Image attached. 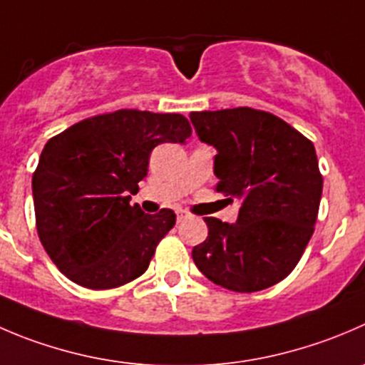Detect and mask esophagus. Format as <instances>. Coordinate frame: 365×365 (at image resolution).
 <instances>
[{
    "mask_svg": "<svg viewBox=\"0 0 365 365\" xmlns=\"http://www.w3.org/2000/svg\"><path fill=\"white\" fill-rule=\"evenodd\" d=\"M185 217H187L185 212H183V210H178V222H180V221H183V219H185Z\"/></svg>",
    "mask_w": 365,
    "mask_h": 365,
    "instance_id": "34e87169",
    "label": "esophagus"
}]
</instances>
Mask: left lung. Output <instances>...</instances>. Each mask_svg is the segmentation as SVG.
Segmentation results:
<instances>
[{"mask_svg": "<svg viewBox=\"0 0 365 365\" xmlns=\"http://www.w3.org/2000/svg\"><path fill=\"white\" fill-rule=\"evenodd\" d=\"M190 121L217 150L215 190L240 203L233 225L205 217L208 237L194 246V264L228 291L278 284L302 258L319 212L323 175L312 140L250 107L190 112Z\"/></svg>", "mask_w": 365, "mask_h": 365, "instance_id": "8db88e82", "label": "left lung"}]
</instances>
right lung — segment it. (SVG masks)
<instances>
[{"label": "right lung", "instance_id": "add662e5", "mask_svg": "<svg viewBox=\"0 0 365 365\" xmlns=\"http://www.w3.org/2000/svg\"><path fill=\"white\" fill-rule=\"evenodd\" d=\"M182 114L121 108L87 118L46 143L31 178L35 226L46 253L71 282L103 291L135 280L150 265L176 214L130 205L153 148L185 143Z\"/></svg>", "mask_w": 365, "mask_h": 365}]
</instances>
